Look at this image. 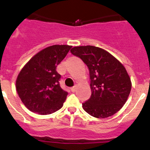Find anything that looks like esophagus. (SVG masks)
Instances as JSON below:
<instances>
[{"mask_svg": "<svg viewBox=\"0 0 150 150\" xmlns=\"http://www.w3.org/2000/svg\"><path fill=\"white\" fill-rule=\"evenodd\" d=\"M71 91H72V92H74V91H76V86L72 87V88H71Z\"/></svg>", "mask_w": 150, "mask_h": 150, "instance_id": "obj_1", "label": "esophagus"}]
</instances>
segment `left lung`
<instances>
[{
    "mask_svg": "<svg viewBox=\"0 0 150 150\" xmlns=\"http://www.w3.org/2000/svg\"><path fill=\"white\" fill-rule=\"evenodd\" d=\"M89 70L91 95L83 108L94 117L114 115L123 107L132 89V82L122 64L106 50L93 46H75L71 50Z\"/></svg>",
    "mask_w": 150,
    "mask_h": 150,
    "instance_id": "8db88e82",
    "label": "left lung"
}]
</instances>
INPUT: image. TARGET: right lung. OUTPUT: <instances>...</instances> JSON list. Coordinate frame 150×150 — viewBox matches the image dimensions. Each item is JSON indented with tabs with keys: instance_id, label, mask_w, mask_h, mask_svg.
<instances>
[{
	"instance_id": "1",
	"label": "right lung",
	"mask_w": 150,
	"mask_h": 150,
	"mask_svg": "<svg viewBox=\"0 0 150 150\" xmlns=\"http://www.w3.org/2000/svg\"><path fill=\"white\" fill-rule=\"evenodd\" d=\"M71 47L68 45L46 47L34 55L21 70L16 87L21 100L29 110L47 115L62 108L67 92L59 85L61 75L56 67Z\"/></svg>"
}]
</instances>
